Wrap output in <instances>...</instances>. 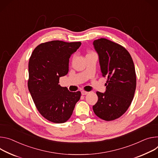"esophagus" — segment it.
I'll return each mask as SVG.
<instances>
[{"mask_svg":"<svg viewBox=\"0 0 158 158\" xmlns=\"http://www.w3.org/2000/svg\"><path fill=\"white\" fill-rule=\"evenodd\" d=\"M88 93H89V92L85 91H81L82 95H86V94H88Z\"/></svg>","mask_w":158,"mask_h":158,"instance_id":"esophagus-1","label":"esophagus"}]
</instances>
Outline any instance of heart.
<instances>
[{"mask_svg": "<svg viewBox=\"0 0 158 158\" xmlns=\"http://www.w3.org/2000/svg\"><path fill=\"white\" fill-rule=\"evenodd\" d=\"M93 53V52H91V53ZM89 53H88V54H89Z\"/></svg>", "mask_w": 158, "mask_h": 158, "instance_id": "1", "label": "heart"}]
</instances>
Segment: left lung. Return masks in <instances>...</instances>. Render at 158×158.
<instances>
[{
    "instance_id": "8db88e82",
    "label": "left lung",
    "mask_w": 158,
    "mask_h": 158,
    "mask_svg": "<svg viewBox=\"0 0 158 158\" xmlns=\"http://www.w3.org/2000/svg\"><path fill=\"white\" fill-rule=\"evenodd\" d=\"M103 77H107L105 93L96 92L98 102L93 106L96 115L105 121L120 117L131 105L136 88L134 64L122 45L105 38L94 40Z\"/></svg>"
}]
</instances>
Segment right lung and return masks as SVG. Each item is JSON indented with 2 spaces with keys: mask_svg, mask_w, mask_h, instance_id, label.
Listing matches in <instances>:
<instances>
[{
  "mask_svg": "<svg viewBox=\"0 0 158 158\" xmlns=\"http://www.w3.org/2000/svg\"><path fill=\"white\" fill-rule=\"evenodd\" d=\"M81 45L80 41H48L38 45L30 56L28 89L38 111L50 122H67L81 98L80 91L70 92L59 84V78L68 73L70 56Z\"/></svg>",
  "mask_w": 158,
  "mask_h": 158,
  "instance_id": "1",
  "label": "right lung"
}]
</instances>
